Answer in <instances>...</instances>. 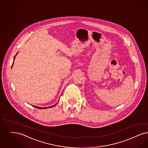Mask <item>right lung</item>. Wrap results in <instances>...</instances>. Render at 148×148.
I'll return each instance as SVG.
<instances>
[{
    "instance_id": "1",
    "label": "right lung",
    "mask_w": 148,
    "mask_h": 148,
    "mask_svg": "<svg viewBox=\"0 0 148 148\" xmlns=\"http://www.w3.org/2000/svg\"><path fill=\"white\" fill-rule=\"evenodd\" d=\"M17 54H18V53L16 54L15 56V57H14V60H15V57L16 56ZM13 64H14V62H13V63H12V66H13ZM61 95H62V94H61ZM61 95H60V96H61ZM56 105H57V103H56L55 105H53V106H51L49 107H40L36 106H33V105H32V106H33L35 107H36V108H40V109H46V108H51V107H52L55 106H56Z\"/></svg>"
}]
</instances>
